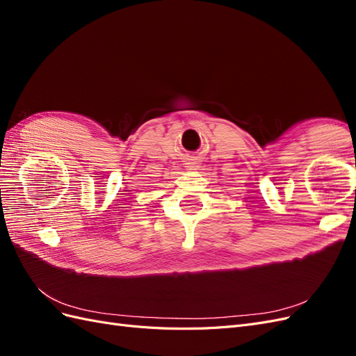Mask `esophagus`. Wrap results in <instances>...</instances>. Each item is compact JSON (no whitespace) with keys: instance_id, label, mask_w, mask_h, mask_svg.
<instances>
[{"instance_id":"1","label":"esophagus","mask_w":356,"mask_h":356,"mask_svg":"<svg viewBox=\"0 0 356 356\" xmlns=\"http://www.w3.org/2000/svg\"><path fill=\"white\" fill-rule=\"evenodd\" d=\"M187 168H190V169H193V168H195V166H193V165H188Z\"/></svg>"}]
</instances>
